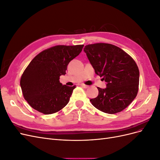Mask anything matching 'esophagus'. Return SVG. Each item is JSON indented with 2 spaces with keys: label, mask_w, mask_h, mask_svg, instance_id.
Segmentation results:
<instances>
[{
  "label": "esophagus",
  "mask_w": 160,
  "mask_h": 160,
  "mask_svg": "<svg viewBox=\"0 0 160 160\" xmlns=\"http://www.w3.org/2000/svg\"><path fill=\"white\" fill-rule=\"evenodd\" d=\"M81 86L82 87V88H85V89H87V88H89L88 85H85V84H81Z\"/></svg>",
  "instance_id": "obj_1"
}]
</instances>
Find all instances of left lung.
I'll list each match as a JSON object with an SVG mask.
<instances>
[{"label":"left lung","instance_id":"1","mask_svg":"<svg viewBox=\"0 0 160 160\" xmlns=\"http://www.w3.org/2000/svg\"><path fill=\"white\" fill-rule=\"evenodd\" d=\"M84 51L107 88H98V96L90 99L102 112L114 114L126 108L137 96L139 71L133 58L119 47L109 43L86 45Z\"/></svg>","mask_w":160,"mask_h":160}]
</instances>
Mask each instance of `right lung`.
Returning <instances> with one entry per match:
<instances>
[{
  "mask_svg": "<svg viewBox=\"0 0 160 160\" xmlns=\"http://www.w3.org/2000/svg\"><path fill=\"white\" fill-rule=\"evenodd\" d=\"M83 47L56 45L34 57L20 81L24 98L33 109L45 115L52 114L69 103L76 85H62L60 76L66 74L69 62L79 55Z\"/></svg>",
  "mask_w": 160,
  "mask_h": 160,
  "instance_id": "obj_1",
  "label": "right lung"
}]
</instances>
